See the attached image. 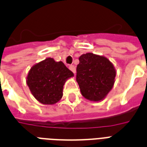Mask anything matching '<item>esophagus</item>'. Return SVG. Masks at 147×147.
I'll list each match as a JSON object with an SVG mask.
<instances>
[{"label":"esophagus","instance_id":"1","mask_svg":"<svg viewBox=\"0 0 147 147\" xmlns=\"http://www.w3.org/2000/svg\"><path fill=\"white\" fill-rule=\"evenodd\" d=\"M69 69L71 70L72 72H73L74 74L76 73V66L74 65H70L69 66Z\"/></svg>","mask_w":147,"mask_h":147}]
</instances>
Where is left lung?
<instances>
[{
    "label": "left lung",
    "mask_w": 147,
    "mask_h": 147,
    "mask_svg": "<svg viewBox=\"0 0 147 147\" xmlns=\"http://www.w3.org/2000/svg\"><path fill=\"white\" fill-rule=\"evenodd\" d=\"M76 81L82 96L92 101L102 100L113 88L115 70L107 58L92 53L82 55L76 69Z\"/></svg>",
    "instance_id": "1"
}]
</instances>
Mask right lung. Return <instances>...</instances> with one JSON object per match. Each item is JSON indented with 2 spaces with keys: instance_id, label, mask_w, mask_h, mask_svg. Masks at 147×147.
I'll return each instance as SVG.
<instances>
[{
  "instance_id": "1",
  "label": "right lung",
  "mask_w": 147,
  "mask_h": 147,
  "mask_svg": "<svg viewBox=\"0 0 147 147\" xmlns=\"http://www.w3.org/2000/svg\"><path fill=\"white\" fill-rule=\"evenodd\" d=\"M73 76L63 62L47 58L32 66L27 76V84L37 100L52 105L62 98L65 80Z\"/></svg>"
}]
</instances>
